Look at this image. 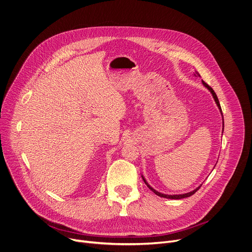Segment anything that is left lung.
Here are the masks:
<instances>
[{"mask_svg": "<svg viewBox=\"0 0 252 252\" xmlns=\"http://www.w3.org/2000/svg\"><path fill=\"white\" fill-rule=\"evenodd\" d=\"M196 73V75L197 76H199L200 77V75L197 73V72H195ZM203 84H204V85H205V87H207L210 91H211V93L213 94V97H214V99H215V101H216V103H217V105H218V107H219V109H220V111L222 112V109H221V106H220V103H219V99H218V97H217V95H216V93H215V91L213 90V88L210 86V85H208V84L205 82V81H203ZM222 115H223V113H222ZM224 121V120H223ZM224 123V122H223ZM143 180H144V182L147 184V187L151 189V190H152L155 194H157V195H159V196H161V197H166V198H172V199H179V198H184V197H189V196H190V195H192L193 193H195L199 189H200V187H202V186H199L197 189H195L194 190H192V191H190V192H189V193H184V194H174V195H169V194H163V193H160V192H158L157 190H155L154 189H152V188H151L150 186H149V184L147 183V181L145 180V178L143 177Z\"/></svg>", "mask_w": 252, "mask_h": 252, "instance_id": "1", "label": "left lung"}]
</instances>
